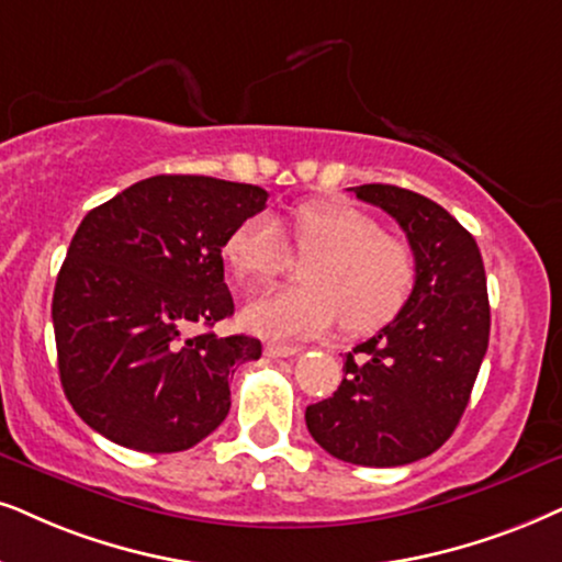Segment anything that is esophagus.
<instances>
[{"instance_id":"obj_1","label":"esophagus","mask_w":562,"mask_h":562,"mask_svg":"<svg viewBox=\"0 0 562 562\" xmlns=\"http://www.w3.org/2000/svg\"><path fill=\"white\" fill-rule=\"evenodd\" d=\"M265 352L269 358H293V355L301 352V347H293V345H277V342H269L265 347Z\"/></svg>"}]
</instances>
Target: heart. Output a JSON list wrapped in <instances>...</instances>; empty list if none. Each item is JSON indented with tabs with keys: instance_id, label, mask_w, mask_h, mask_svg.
Masks as SVG:
<instances>
[{
	"instance_id": "b5f03b06",
	"label": "heart",
	"mask_w": 562,
	"mask_h": 562,
	"mask_svg": "<svg viewBox=\"0 0 562 562\" xmlns=\"http://www.w3.org/2000/svg\"><path fill=\"white\" fill-rule=\"evenodd\" d=\"M303 261L297 288L248 297L240 322L272 339H308L342 324L366 334L389 324L409 301L417 257L407 238L381 231L371 212L347 202H303L288 217ZM223 259L244 282H265L285 265V240L269 215H248L228 233Z\"/></svg>"
}]
</instances>
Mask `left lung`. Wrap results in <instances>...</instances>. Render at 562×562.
<instances>
[{
    "mask_svg": "<svg viewBox=\"0 0 562 562\" xmlns=\"http://www.w3.org/2000/svg\"><path fill=\"white\" fill-rule=\"evenodd\" d=\"M389 212L417 257L409 301L345 358L329 400L305 407L326 453L360 467H402L438 451L464 415L490 339L477 240L440 204L392 183L352 187Z\"/></svg>",
    "mask_w": 562,
    "mask_h": 562,
    "instance_id": "obj_1",
    "label": "left lung"
}]
</instances>
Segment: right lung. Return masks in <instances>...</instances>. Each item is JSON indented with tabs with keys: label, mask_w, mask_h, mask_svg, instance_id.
I'll use <instances>...</instances> for the list:
<instances>
[{
	"label": "right lung",
	"mask_w": 562,
	"mask_h": 562,
	"mask_svg": "<svg viewBox=\"0 0 562 562\" xmlns=\"http://www.w3.org/2000/svg\"><path fill=\"white\" fill-rule=\"evenodd\" d=\"M267 191L210 176H153L90 210L54 288L59 379L92 430L145 453L187 451L231 409L246 334L189 337L233 314L223 244Z\"/></svg>",
	"instance_id": "right-lung-1"
}]
</instances>
